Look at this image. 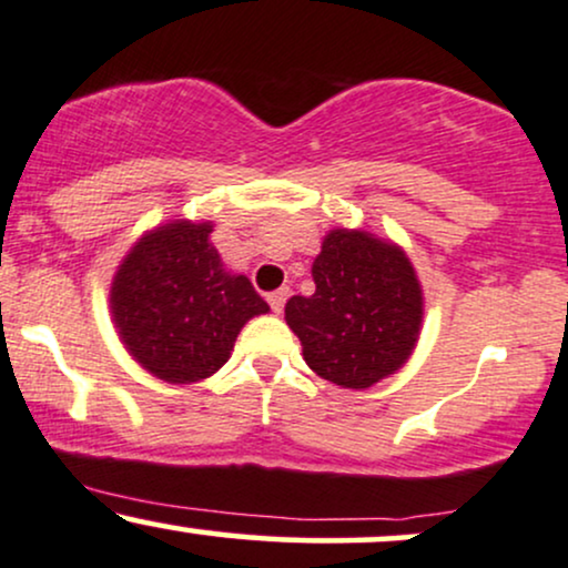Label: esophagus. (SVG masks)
I'll return each instance as SVG.
<instances>
[{
  "mask_svg": "<svg viewBox=\"0 0 568 568\" xmlns=\"http://www.w3.org/2000/svg\"><path fill=\"white\" fill-rule=\"evenodd\" d=\"M285 298H288V288L272 291L270 296H266V302H270L272 312H275V315H280V312H283V306H285Z\"/></svg>",
  "mask_w": 568,
  "mask_h": 568,
  "instance_id": "34e87169",
  "label": "esophagus"
}]
</instances>
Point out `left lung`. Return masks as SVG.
Returning <instances> with one entry per match:
<instances>
[{
  "label": "left lung",
  "mask_w": 568,
  "mask_h": 568,
  "mask_svg": "<svg viewBox=\"0 0 568 568\" xmlns=\"http://www.w3.org/2000/svg\"><path fill=\"white\" fill-rule=\"evenodd\" d=\"M312 277L315 293L285 304L306 366L347 389L395 374L414 352L425 315L406 253L368 232L331 230Z\"/></svg>",
  "instance_id": "8db88e82"
}]
</instances>
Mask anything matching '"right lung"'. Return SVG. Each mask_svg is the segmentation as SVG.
<instances>
[{"label":"right lung","mask_w":568,"mask_h":568,"mask_svg":"<svg viewBox=\"0 0 568 568\" xmlns=\"http://www.w3.org/2000/svg\"><path fill=\"white\" fill-rule=\"evenodd\" d=\"M213 224L171 221L130 247L109 304L130 355L171 384L207 379L234 338L270 306L245 275H232L211 243Z\"/></svg>","instance_id":"add662e5"}]
</instances>
